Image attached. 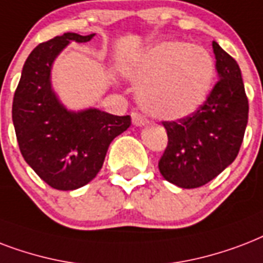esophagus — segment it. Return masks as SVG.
Instances as JSON below:
<instances>
[{
	"label": "esophagus",
	"mask_w": 263,
	"mask_h": 263,
	"mask_svg": "<svg viewBox=\"0 0 263 263\" xmlns=\"http://www.w3.org/2000/svg\"><path fill=\"white\" fill-rule=\"evenodd\" d=\"M132 121L134 126H145L148 123V119L138 112H132Z\"/></svg>",
	"instance_id": "1"
}]
</instances>
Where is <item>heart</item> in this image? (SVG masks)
Here are the masks:
<instances>
[{
    "mask_svg": "<svg viewBox=\"0 0 263 263\" xmlns=\"http://www.w3.org/2000/svg\"><path fill=\"white\" fill-rule=\"evenodd\" d=\"M136 82L138 103L162 119L192 115L209 97L215 77L209 50L184 41H164L145 50L129 67Z\"/></svg>",
    "mask_w": 263,
    "mask_h": 263,
    "instance_id": "heart-1",
    "label": "heart"
}]
</instances>
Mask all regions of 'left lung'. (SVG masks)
I'll list each match as a JSON object with an SVG mask.
<instances>
[{"label": "left lung", "instance_id": "8db88e82", "mask_svg": "<svg viewBox=\"0 0 263 263\" xmlns=\"http://www.w3.org/2000/svg\"><path fill=\"white\" fill-rule=\"evenodd\" d=\"M213 49L219 81L204 104L189 117L163 122L168 142L159 170L180 188H199L222 173L239 154L248 122L239 64L215 41Z\"/></svg>", "mask_w": 263, "mask_h": 263}]
</instances>
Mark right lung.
I'll return each instance as SVG.
<instances>
[{"label": "right lung", "instance_id": "add662e5", "mask_svg": "<svg viewBox=\"0 0 263 263\" xmlns=\"http://www.w3.org/2000/svg\"><path fill=\"white\" fill-rule=\"evenodd\" d=\"M95 36L66 32L42 42L27 58L12 104V121L27 164L54 189L74 191L90 182L103 167L114 138L132 125L97 108L68 111L52 89L50 71L70 44Z\"/></svg>", "mask_w": 263, "mask_h": 263}]
</instances>
